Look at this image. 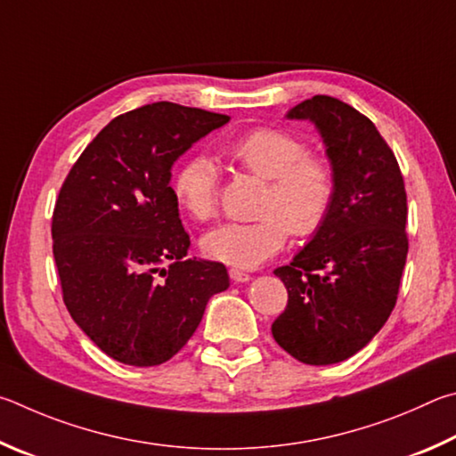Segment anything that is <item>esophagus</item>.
<instances>
[{"instance_id":"1","label":"esophagus","mask_w":456,"mask_h":456,"mask_svg":"<svg viewBox=\"0 0 456 456\" xmlns=\"http://www.w3.org/2000/svg\"><path fill=\"white\" fill-rule=\"evenodd\" d=\"M230 278H232L234 282H248L250 281V274L248 273H244V270H240V268H230Z\"/></svg>"}]
</instances>
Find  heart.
<instances>
[{"mask_svg": "<svg viewBox=\"0 0 456 456\" xmlns=\"http://www.w3.org/2000/svg\"><path fill=\"white\" fill-rule=\"evenodd\" d=\"M224 156L266 182L254 222H224L202 236L208 258L240 268L260 266L282 250L289 232L313 236L332 210L337 180L330 164L308 156L305 140L278 127L246 132ZM174 196L191 218H210L218 202V170L206 156L183 159L174 174Z\"/></svg>", "mask_w": 456, "mask_h": 456, "instance_id": "b5f03b06", "label": "heart"}]
</instances>
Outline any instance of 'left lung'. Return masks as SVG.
Wrapping results in <instances>:
<instances>
[{
  "label": "left lung",
  "mask_w": 456,
  "mask_h": 456,
  "mask_svg": "<svg viewBox=\"0 0 456 456\" xmlns=\"http://www.w3.org/2000/svg\"><path fill=\"white\" fill-rule=\"evenodd\" d=\"M286 118L314 124L337 194L313 240L274 270L289 305L273 337L300 362L337 364L369 345L396 305L409 252L404 182L377 126L348 103L314 95Z\"/></svg>",
  "instance_id": "1"
}]
</instances>
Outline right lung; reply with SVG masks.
Wrapping results in <instances>:
<instances>
[{
    "mask_svg": "<svg viewBox=\"0 0 456 456\" xmlns=\"http://www.w3.org/2000/svg\"><path fill=\"white\" fill-rule=\"evenodd\" d=\"M228 122L172 102L126 111L63 182L52 218L63 302L118 362L170 361L196 332L208 300L230 286L220 262L186 258L190 236L170 186L175 159Z\"/></svg>",
    "mask_w": 456,
    "mask_h": 456,
    "instance_id": "obj_1",
    "label": "right lung"
}]
</instances>
